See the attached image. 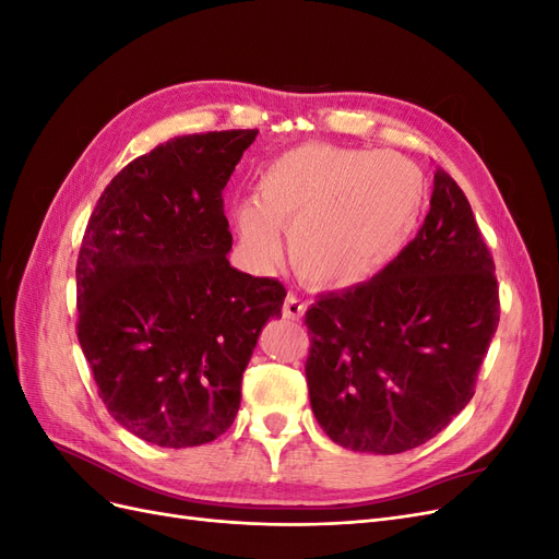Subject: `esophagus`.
<instances>
[{
  "instance_id": "1",
  "label": "esophagus",
  "mask_w": 559,
  "mask_h": 559,
  "mask_svg": "<svg viewBox=\"0 0 559 559\" xmlns=\"http://www.w3.org/2000/svg\"><path fill=\"white\" fill-rule=\"evenodd\" d=\"M282 312H284V317L286 319H300L302 317V312H306V302H302L298 296H294V294H289L284 298V306H282Z\"/></svg>"
}]
</instances>
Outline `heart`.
Segmentation results:
<instances>
[{"mask_svg": "<svg viewBox=\"0 0 559 559\" xmlns=\"http://www.w3.org/2000/svg\"><path fill=\"white\" fill-rule=\"evenodd\" d=\"M427 183L419 167L396 154L302 144L270 160L257 200L233 207L245 249L267 263L289 233L300 277L326 289L373 277L413 235Z\"/></svg>", "mask_w": 559, "mask_h": 559, "instance_id": "b5f03b06", "label": "heart"}]
</instances>
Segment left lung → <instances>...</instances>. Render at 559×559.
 Segmentation results:
<instances>
[{
	"mask_svg": "<svg viewBox=\"0 0 559 559\" xmlns=\"http://www.w3.org/2000/svg\"><path fill=\"white\" fill-rule=\"evenodd\" d=\"M495 261L464 191L438 167L431 210L380 273L306 312L312 413L333 443L396 454L476 394L499 326Z\"/></svg>",
	"mask_w": 559,
	"mask_h": 559,
	"instance_id": "left-lung-1",
	"label": "left lung"
}]
</instances>
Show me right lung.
I'll return each mask as SVG.
<instances>
[{
    "label": "right lung",
    "mask_w": 559,
    "mask_h": 559,
    "mask_svg": "<svg viewBox=\"0 0 559 559\" xmlns=\"http://www.w3.org/2000/svg\"><path fill=\"white\" fill-rule=\"evenodd\" d=\"M259 130L183 134L118 173L76 261V335L109 415L160 448L222 436L284 284L230 267L224 189Z\"/></svg>",
    "instance_id": "right-lung-1"
}]
</instances>
